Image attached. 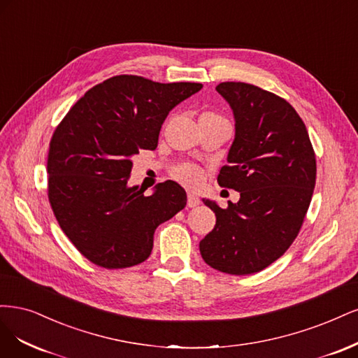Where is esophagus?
Here are the masks:
<instances>
[{
	"label": "esophagus",
	"instance_id": "34e87169",
	"mask_svg": "<svg viewBox=\"0 0 358 358\" xmlns=\"http://www.w3.org/2000/svg\"><path fill=\"white\" fill-rule=\"evenodd\" d=\"M199 205V198L193 193H189L187 194V206L189 208H194V206Z\"/></svg>",
	"mask_w": 358,
	"mask_h": 358
}]
</instances>
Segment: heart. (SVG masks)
Instances as JSON below:
<instances>
[{
    "label": "heart",
    "mask_w": 358,
    "mask_h": 358,
    "mask_svg": "<svg viewBox=\"0 0 358 358\" xmlns=\"http://www.w3.org/2000/svg\"><path fill=\"white\" fill-rule=\"evenodd\" d=\"M202 116H217L214 113H205ZM171 176L172 178H176L177 181L182 182L184 186H190L194 187L202 181V171L198 165L190 164V162H182L176 165L171 169Z\"/></svg>",
    "instance_id": "obj_1"
}]
</instances>
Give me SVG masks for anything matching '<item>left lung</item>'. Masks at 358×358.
Segmentation results:
<instances>
[{
    "label": "left lung",
    "instance_id": "obj_1",
    "mask_svg": "<svg viewBox=\"0 0 358 358\" xmlns=\"http://www.w3.org/2000/svg\"><path fill=\"white\" fill-rule=\"evenodd\" d=\"M215 89L236 120L229 165L217 181L241 199L227 210L203 201L217 222L199 250L211 268L248 275L280 259L301 232L315 187V152L303 120L284 98L241 82Z\"/></svg>",
    "mask_w": 358,
    "mask_h": 358
}]
</instances>
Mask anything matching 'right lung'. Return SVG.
<instances>
[{
	"label": "right lung",
	"mask_w": 358,
	"mask_h": 358,
	"mask_svg": "<svg viewBox=\"0 0 358 358\" xmlns=\"http://www.w3.org/2000/svg\"><path fill=\"white\" fill-rule=\"evenodd\" d=\"M201 83H157L122 74L89 89L52 135L48 196L62 232L96 266L124 269L148 259L156 227L187 202L176 181L153 194L131 187V159L155 150L168 113Z\"/></svg>",
	"instance_id": "1"
}]
</instances>
